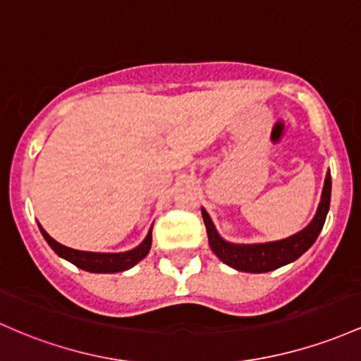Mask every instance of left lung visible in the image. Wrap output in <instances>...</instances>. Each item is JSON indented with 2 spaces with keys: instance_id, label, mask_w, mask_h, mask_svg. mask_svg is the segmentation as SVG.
<instances>
[{
  "instance_id": "obj_1",
  "label": "left lung",
  "mask_w": 361,
  "mask_h": 361,
  "mask_svg": "<svg viewBox=\"0 0 361 361\" xmlns=\"http://www.w3.org/2000/svg\"><path fill=\"white\" fill-rule=\"evenodd\" d=\"M331 204V172L326 173L324 180L321 202L317 206L315 216L305 228L300 232L290 235V237L281 238V240L273 242H259V244H233V242L225 240L218 233L212 216L204 208H201L202 220L206 225V233H208L209 247L221 262H225L230 268L244 273H268L281 266L290 264L297 261L303 252L310 249L312 244L317 240L321 233L324 221H326L327 213H329Z\"/></svg>"
}]
</instances>
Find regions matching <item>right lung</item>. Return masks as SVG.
Returning <instances> with one entry per match:
<instances>
[{
  "label": "right lung",
  "instance_id": "obj_1",
  "mask_svg": "<svg viewBox=\"0 0 361 361\" xmlns=\"http://www.w3.org/2000/svg\"><path fill=\"white\" fill-rule=\"evenodd\" d=\"M40 233L46 238L47 244L51 245V249L58 254L59 257L66 259L71 264H75L76 268L88 271V273H121V271L131 269L133 266H136L141 259L148 256L149 249H152V228L149 226L147 237L143 238L140 245H136L135 249L126 250V252H88V250H78L66 247L59 242H56L42 226L39 225Z\"/></svg>",
  "mask_w": 361,
  "mask_h": 361
}]
</instances>
